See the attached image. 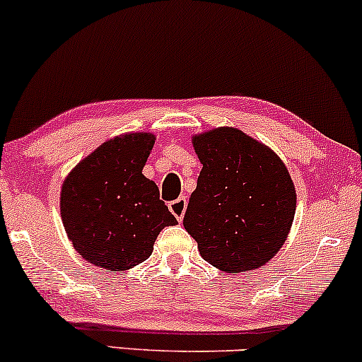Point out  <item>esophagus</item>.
<instances>
[{
    "mask_svg": "<svg viewBox=\"0 0 362 362\" xmlns=\"http://www.w3.org/2000/svg\"><path fill=\"white\" fill-rule=\"evenodd\" d=\"M168 207H170V213L175 216L178 221H182V219H184L185 209H187V197H178L177 201L170 202Z\"/></svg>",
    "mask_w": 362,
    "mask_h": 362,
    "instance_id": "esophagus-1",
    "label": "esophagus"
}]
</instances>
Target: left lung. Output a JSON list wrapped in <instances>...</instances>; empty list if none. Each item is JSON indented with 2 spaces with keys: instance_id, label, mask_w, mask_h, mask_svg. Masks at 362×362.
I'll list each match as a JSON object with an SVG mask.
<instances>
[{
  "instance_id": "1",
  "label": "left lung",
  "mask_w": 362,
  "mask_h": 362,
  "mask_svg": "<svg viewBox=\"0 0 362 362\" xmlns=\"http://www.w3.org/2000/svg\"><path fill=\"white\" fill-rule=\"evenodd\" d=\"M202 170L190 195L184 226L199 253L219 271L262 267L288 240L296 189L271 148L236 127L192 136Z\"/></svg>"
}]
</instances>
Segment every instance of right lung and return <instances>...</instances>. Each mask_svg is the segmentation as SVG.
Wrapping results in <instances>:
<instances>
[{"label": "right lung", "instance_id": "obj_1", "mask_svg": "<svg viewBox=\"0 0 362 362\" xmlns=\"http://www.w3.org/2000/svg\"><path fill=\"white\" fill-rule=\"evenodd\" d=\"M151 132H126L102 143L74 167L61 187L66 235L91 265L122 272L151 255L156 236L177 224L143 175L155 144Z\"/></svg>", "mask_w": 362, "mask_h": 362}]
</instances>
